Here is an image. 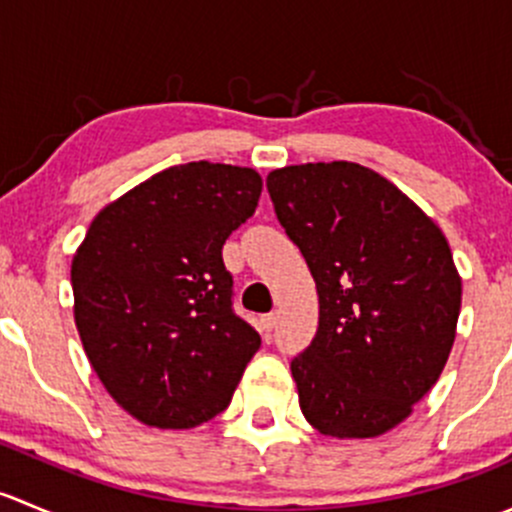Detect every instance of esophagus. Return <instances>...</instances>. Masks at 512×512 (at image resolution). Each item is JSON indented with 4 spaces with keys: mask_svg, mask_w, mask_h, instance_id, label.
I'll return each instance as SVG.
<instances>
[{
    "mask_svg": "<svg viewBox=\"0 0 512 512\" xmlns=\"http://www.w3.org/2000/svg\"><path fill=\"white\" fill-rule=\"evenodd\" d=\"M275 322H277V314L275 312L262 314V317H260V332L262 334H270L272 329H275Z\"/></svg>",
    "mask_w": 512,
    "mask_h": 512,
    "instance_id": "obj_1",
    "label": "esophagus"
}]
</instances>
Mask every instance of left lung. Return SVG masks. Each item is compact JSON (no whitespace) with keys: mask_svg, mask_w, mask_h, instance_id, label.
Returning <instances> with one entry per match:
<instances>
[{"mask_svg":"<svg viewBox=\"0 0 512 512\" xmlns=\"http://www.w3.org/2000/svg\"><path fill=\"white\" fill-rule=\"evenodd\" d=\"M272 205L317 282L319 327L292 359L302 414L324 436L399 426L441 376L461 277L431 218L364 165H287Z\"/></svg>","mask_w":512,"mask_h":512,"instance_id":"left-lung-1","label":"left lung"}]
</instances>
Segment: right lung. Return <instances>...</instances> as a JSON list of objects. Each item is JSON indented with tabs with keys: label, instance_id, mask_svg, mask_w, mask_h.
Segmentation results:
<instances>
[{
	"label": "right lung",
	"instance_id": "1",
	"mask_svg": "<svg viewBox=\"0 0 512 512\" xmlns=\"http://www.w3.org/2000/svg\"><path fill=\"white\" fill-rule=\"evenodd\" d=\"M262 178L173 165L103 208L71 262L76 329L108 394L138 421L193 428L227 409L260 334L235 314L223 245Z\"/></svg>",
	"mask_w": 512,
	"mask_h": 512
}]
</instances>
